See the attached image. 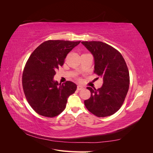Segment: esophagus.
Here are the masks:
<instances>
[{
	"mask_svg": "<svg viewBox=\"0 0 153 153\" xmlns=\"http://www.w3.org/2000/svg\"><path fill=\"white\" fill-rule=\"evenodd\" d=\"M83 89H84V87H83V86H82V85H78L77 86V90H78V91H81V90H82Z\"/></svg>",
	"mask_w": 153,
	"mask_h": 153,
	"instance_id": "esophagus-1",
	"label": "esophagus"
}]
</instances>
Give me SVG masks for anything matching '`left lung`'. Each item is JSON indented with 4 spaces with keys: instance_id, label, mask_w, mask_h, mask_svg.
<instances>
[{
    "instance_id": "8db88e82",
    "label": "left lung",
    "mask_w": 153,
    "mask_h": 153,
    "mask_svg": "<svg viewBox=\"0 0 153 153\" xmlns=\"http://www.w3.org/2000/svg\"><path fill=\"white\" fill-rule=\"evenodd\" d=\"M82 44L94 57V73L103 78L98 89L87 87L91 91L89 100L84 101L87 110L97 117L115 114L122 106L129 89V71L119 51L101 41H82Z\"/></svg>"
}]
</instances>
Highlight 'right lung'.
Instances as JSON below:
<instances>
[{
    "mask_svg": "<svg viewBox=\"0 0 153 153\" xmlns=\"http://www.w3.org/2000/svg\"><path fill=\"white\" fill-rule=\"evenodd\" d=\"M80 41L48 40L32 53L22 75V85L29 104L36 112L53 117L65 109L69 96L76 90L71 81L62 84L53 79L55 71Z\"/></svg>",
    "mask_w": 153,
    "mask_h": 153,
    "instance_id": "right-lung-1",
    "label": "right lung"
}]
</instances>
